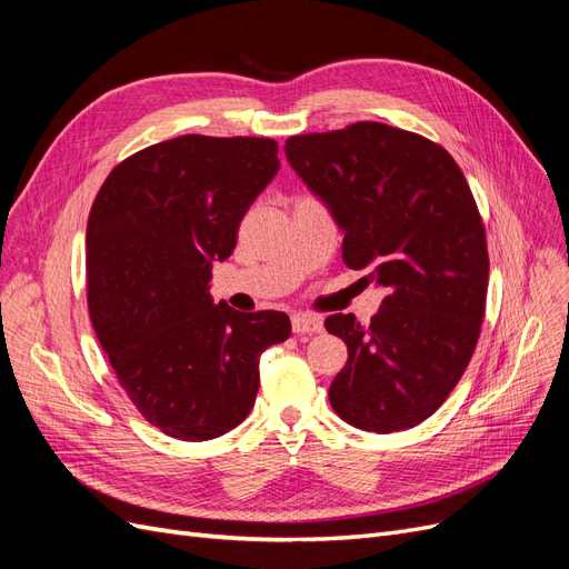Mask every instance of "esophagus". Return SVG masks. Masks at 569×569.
<instances>
[{"label":"esophagus","instance_id":"esophagus-1","mask_svg":"<svg viewBox=\"0 0 569 569\" xmlns=\"http://www.w3.org/2000/svg\"><path fill=\"white\" fill-rule=\"evenodd\" d=\"M291 327H295L297 335H318V332H322V318L297 313V316H291Z\"/></svg>","mask_w":569,"mask_h":569}]
</instances>
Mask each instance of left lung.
Wrapping results in <instances>:
<instances>
[{
    "mask_svg": "<svg viewBox=\"0 0 569 569\" xmlns=\"http://www.w3.org/2000/svg\"><path fill=\"white\" fill-rule=\"evenodd\" d=\"M284 153L343 232V263L387 291L368 327L325 320L349 349L330 403L366 432L416 427L458 385L485 318L487 234L468 180L443 147L370 120L289 137Z\"/></svg>",
    "mask_w": 569,
    "mask_h": 569,
    "instance_id": "1",
    "label": "left lung"
}]
</instances>
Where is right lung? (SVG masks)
Returning <instances> with one entry per match:
<instances>
[{
	"label": "right lung",
	"mask_w": 569,
	"mask_h": 569,
	"mask_svg": "<svg viewBox=\"0 0 569 569\" xmlns=\"http://www.w3.org/2000/svg\"><path fill=\"white\" fill-rule=\"evenodd\" d=\"M278 170L268 137L182 134L118 163L92 203L94 332L134 408L168 437L206 441L242 422L258 356L291 335L284 313H239L209 291Z\"/></svg>",
	"instance_id": "right-lung-1"
}]
</instances>
